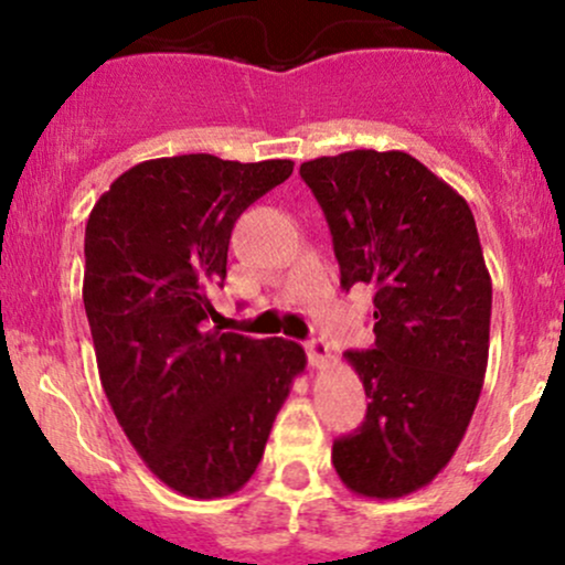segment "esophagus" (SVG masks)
Listing matches in <instances>:
<instances>
[{
    "label": "esophagus",
    "instance_id": "34e87169",
    "mask_svg": "<svg viewBox=\"0 0 565 565\" xmlns=\"http://www.w3.org/2000/svg\"><path fill=\"white\" fill-rule=\"evenodd\" d=\"M305 350H308V361L310 366L316 369H323L329 364V345L323 340H319V337H313V340L305 345Z\"/></svg>",
    "mask_w": 565,
    "mask_h": 565
}]
</instances>
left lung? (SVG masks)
<instances>
[{"mask_svg": "<svg viewBox=\"0 0 565 565\" xmlns=\"http://www.w3.org/2000/svg\"><path fill=\"white\" fill-rule=\"evenodd\" d=\"M342 289H374V348L348 350L366 419L332 446L350 491L395 499L449 465L489 361L491 276L468 201L404 151L305 161Z\"/></svg>", "mask_w": 565, "mask_h": 565, "instance_id": "8db88e82", "label": "left lung"}]
</instances>
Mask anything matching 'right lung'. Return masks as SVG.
Returning <instances> with one entry per match:
<instances>
[{
  "mask_svg": "<svg viewBox=\"0 0 565 565\" xmlns=\"http://www.w3.org/2000/svg\"><path fill=\"white\" fill-rule=\"evenodd\" d=\"M291 170L289 159H151L89 212L82 295L103 391L142 462L183 497H228L255 476L308 364L281 337L204 332L233 225Z\"/></svg>",
  "mask_w": 565,
  "mask_h": 565,
  "instance_id": "right-lung-1",
  "label": "right lung"
}]
</instances>
